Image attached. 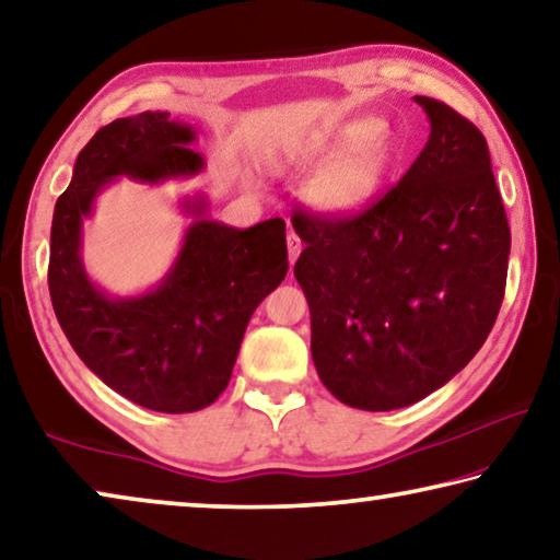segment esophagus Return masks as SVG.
I'll use <instances>...</instances> for the list:
<instances>
[{
  "mask_svg": "<svg viewBox=\"0 0 560 560\" xmlns=\"http://www.w3.org/2000/svg\"><path fill=\"white\" fill-rule=\"evenodd\" d=\"M287 246H289V261L294 264V261L299 259V254H301V238H299L294 232H289Z\"/></svg>",
  "mask_w": 560,
  "mask_h": 560,
  "instance_id": "obj_1",
  "label": "esophagus"
}]
</instances>
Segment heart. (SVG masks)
<instances>
[{"label": "heart", "instance_id": "1", "mask_svg": "<svg viewBox=\"0 0 560 560\" xmlns=\"http://www.w3.org/2000/svg\"><path fill=\"white\" fill-rule=\"evenodd\" d=\"M341 149L316 168L306 199L324 214H349L371 201L394 166V147L376 119H357L331 135H318L296 149V159H318Z\"/></svg>", "mask_w": 560, "mask_h": 560}]
</instances>
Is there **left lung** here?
Here are the masks:
<instances>
[{
	"instance_id": "obj_1",
	"label": "left lung",
	"mask_w": 560,
	"mask_h": 560,
	"mask_svg": "<svg viewBox=\"0 0 560 560\" xmlns=\"http://www.w3.org/2000/svg\"><path fill=\"white\" fill-rule=\"evenodd\" d=\"M431 121L423 152L359 214L291 217L312 312V357L341 404L421 401L481 349L499 316L511 229L481 131L413 96Z\"/></svg>"
}]
</instances>
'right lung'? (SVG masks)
Segmentation results:
<instances>
[{
	"label": "right lung",
	"instance_id": "1",
	"mask_svg": "<svg viewBox=\"0 0 560 560\" xmlns=\"http://www.w3.org/2000/svg\"><path fill=\"white\" fill-rule=\"evenodd\" d=\"M194 139L191 124L168 112L106 124L79 152L51 219L49 296L61 331L106 386L162 413L217 401L248 318L289 271L283 219L234 229L209 219L207 199L194 197L182 203L194 221L179 256L152 291L109 296L89 279L82 224L96 194L119 176L159 184L199 174L203 156L189 149Z\"/></svg>",
	"mask_w": 560,
	"mask_h": 560
}]
</instances>
